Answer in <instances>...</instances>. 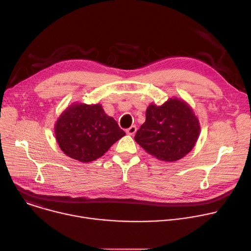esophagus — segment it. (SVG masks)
Masks as SVG:
<instances>
[{
	"label": "esophagus",
	"mask_w": 251,
	"mask_h": 251,
	"mask_svg": "<svg viewBox=\"0 0 251 251\" xmlns=\"http://www.w3.org/2000/svg\"><path fill=\"white\" fill-rule=\"evenodd\" d=\"M136 131H137V127H136L135 125H133V126H131L130 128H128L127 130H126V133L128 134V135H134L135 133H136Z\"/></svg>",
	"instance_id": "esophagus-1"
}]
</instances>
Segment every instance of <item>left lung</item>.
<instances>
[{"label":"left lung","mask_w":251,"mask_h":251,"mask_svg":"<svg viewBox=\"0 0 251 251\" xmlns=\"http://www.w3.org/2000/svg\"><path fill=\"white\" fill-rule=\"evenodd\" d=\"M199 134L200 123L192 108L172 97L160 106L151 103L147 107L146 120L134 138L150 155L173 162L193 149Z\"/></svg>","instance_id":"obj_1"}]
</instances>
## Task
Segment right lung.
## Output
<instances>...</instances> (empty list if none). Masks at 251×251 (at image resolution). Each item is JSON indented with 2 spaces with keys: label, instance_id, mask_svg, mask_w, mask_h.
I'll return each mask as SVG.
<instances>
[{
  "label": "right lung",
  "instance_id": "obj_1",
  "mask_svg": "<svg viewBox=\"0 0 251 251\" xmlns=\"http://www.w3.org/2000/svg\"><path fill=\"white\" fill-rule=\"evenodd\" d=\"M124 135L101 104L73 103L55 123V137L61 150L83 163L103 156Z\"/></svg>",
  "mask_w": 251,
  "mask_h": 251
}]
</instances>
